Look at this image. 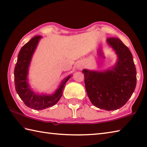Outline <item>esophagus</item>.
Here are the masks:
<instances>
[{
    "mask_svg": "<svg viewBox=\"0 0 147 147\" xmlns=\"http://www.w3.org/2000/svg\"><path fill=\"white\" fill-rule=\"evenodd\" d=\"M83 65L81 63H78L76 64V67L78 70H81L82 68Z\"/></svg>",
    "mask_w": 147,
    "mask_h": 147,
    "instance_id": "1",
    "label": "esophagus"
}]
</instances>
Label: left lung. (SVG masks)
<instances>
[{"mask_svg": "<svg viewBox=\"0 0 147 147\" xmlns=\"http://www.w3.org/2000/svg\"><path fill=\"white\" fill-rule=\"evenodd\" d=\"M107 44L117 56L115 64L105 70L84 69L82 73L92 104L111 111L123 107L131 97L136 85V70L130 50L119 38H107Z\"/></svg>", "mask_w": 147, "mask_h": 147, "instance_id": "8db88e82", "label": "left lung"}]
</instances>
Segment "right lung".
I'll list each match as a JSON object with an SVG mask.
<instances>
[{
	"label": "right lung",
	"instance_id": "right-lung-1",
	"mask_svg": "<svg viewBox=\"0 0 147 147\" xmlns=\"http://www.w3.org/2000/svg\"><path fill=\"white\" fill-rule=\"evenodd\" d=\"M42 38L40 35L35 36L22 47L14 71L15 89L18 94L26 106L36 110L46 109L58 103L62 96L65 84L71 77V75H69L65 77L52 94L38 93L31 88L28 77L29 68L33 55Z\"/></svg>",
	"mask_w": 147,
	"mask_h": 147
}]
</instances>
